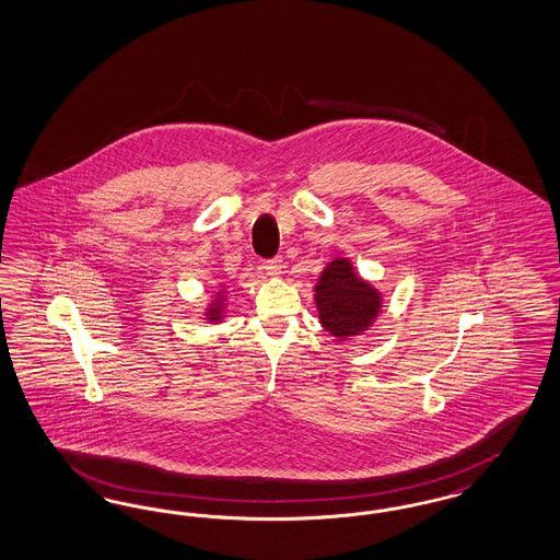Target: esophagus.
Wrapping results in <instances>:
<instances>
[{"label": "esophagus", "instance_id": "obj_1", "mask_svg": "<svg viewBox=\"0 0 560 560\" xmlns=\"http://www.w3.org/2000/svg\"><path fill=\"white\" fill-rule=\"evenodd\" d=\"M262 269L267 275H279L281 269H283V260L281 258H270V260H265L262 262Z\"/></svg>", "mask_w": 560, "mask_h": 560}]
</instances>
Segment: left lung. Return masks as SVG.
Here are the masks:
<instances>
[{
	"label": "left lung",
	"instance_id": "left-lung-1",
	"mask_svg": "<svg viewBox=\"0 0 560 560\" xmlns=\"http://www.w3.org/2000/svg\"><path fill=\"white\" fill-rule=\"evenodd\" d=\"M316 308L327 331L336 337L357 336L380 314V293L360 279L348 260L337 258L320 275Z\"/></svg>",
	"mask_w": 560,
	"mask_h": 560
}]
</instances>
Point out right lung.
Masks as SVG:
<instances>
[{
    "mask_svg": "<svg viewBox=\"0 0 560 560\" xmlns=\"http://www.w3.org/2000/svg\"><path fill=\"white\" fill-rule=\"evenodd\" d=\"M208 316H210V320H219V318H221V308H219V306L210 308V311H208Z\"/></svg>",
    "mask_w": 560,
    "mask_h": 560,
    "instance_id": "1",
    "label": "right lung"
}]
</instances>
